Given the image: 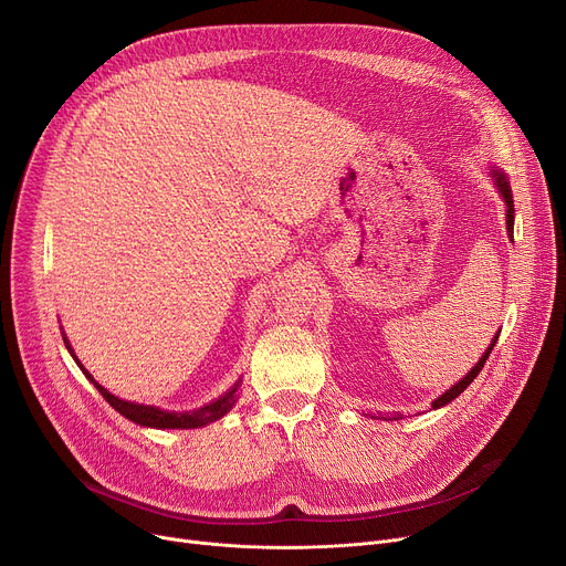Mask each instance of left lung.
<instances>
[{"mask_svg":"<svg viewBox=\"0 0 566 566\" xmlns=\"http://www.w3.org/2000/svg\"><path fill=\"white\" fill-rule=\"evenodd\" d=\"M495 174V184H497V188H500V192H502V197H504V203H507V233H510V238L514 241V201H512V190H510V184H507V178H504V174H500V171H493ZM500 335V333H497ZM497 335L493 337V342H491V346L486 348V353L482 355V360L474 365L470 371H468V376L465 378H461L452 390H448L444 395H440L436 401H433V408H440V406H444V403H450L452 399H457L468 385L478 378V374L482 371V367H484V363H486V358L491 355V350H493V346H495V342H497Z\"/></svg>","mask_w":566,"mask_h":566,"instance_id":"1","label":"left lung"}]
</instances>
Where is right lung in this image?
Listing matches in <instances>:
<instances>
[{
	"instance_id": "obj_1",
	"label": "right lung",
	"mask_w": 566,
	"mask_h": 566,
	"mask_svg": "<svg viewBox=\"0 0 566 566\" xmlns=\"http://www.w3.org/2000/svg\"><path fill=\"white\" fill-rule=\"evenodd\" d=\"M66 342V339H64ZM71 350V346H69ZM75 358V355H73ZM80 365V363H77ZM84 371V369H82ZM86 378L92 380L96 385V390L103 395V399L116 410L122 412L124 418H128L130 422L139 424V427H154V429H197V427H203V424H211L216 420H220L222 415H227V410H231V406L235 403L238 395H241V382H235L233 388L222 395L220 399L211 401L203 408H197L192 412H169V410H160L156 406H142V403H133V401H124L118 399L114 395H109L103 385H98L92 374L84 371Z\"/></svg>"
}]
</instances>
